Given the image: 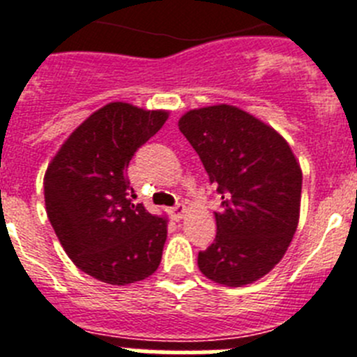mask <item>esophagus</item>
Here are the masks:
<instances>
[{"label":"esophagus","mask_w":357,"mask_h":357,"mask_svg":"<svg viewBox=\"0 0 357 357\" xmlns=\"http://www.w3.org/2000/svg\"><path fill=\"white\" fill-rule=\"evenodd\" d=\"M185 213H188V211H185V207L178 204V206H175L172 209V218H173V220H175V222H181L182 218L185 216Z\"/></svg>","instance_id":"34e87169"}]
</instances>
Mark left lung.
Masks as SVG:
<instances>
[{"instance_id": "obj_1", "label": "left lung", "mask_w": 357, "mask_h": 357, "mask_svg": "<svg viewBox=\"0 0 357 357\" xmlns=\"http://www.w3.org/2000/svg\"><path fill=\"white\" fill-rule=\"evenodd\" d=\"M178 128L223 200L216 239L198 254V268L218 284H252L284 257L295 234L301 164L275 128L239 107L189 110Z\"/></svg>"}]
</instances>
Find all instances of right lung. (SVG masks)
Returning <instances> with one entry per match:
<instances>
[{
	"label": "right lung",
	"instance_id": "obj_1",
	"mask_svg": "<svg viewBox=\"0 0 357 357\" xmlns=\"http://www.w3.org/2000/svg\"><path fill=\"white\" fill-rule=\"evenodd\" d=\"M166 119L168 110L107 103L71 132L44 175L46 213L62 248L107 284L143 280L160 264L168 218L132 204L127 168Z\"/></svg>",
	"mask_w": 357,
	"mask_h": 357
}]
</instances>
